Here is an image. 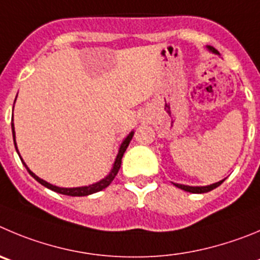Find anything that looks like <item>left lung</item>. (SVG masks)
<instances>
[{"label": "left lung", "instance_id": "left-lung-1", "mask_svg": "<svg viewBox=\"0 0 260 260\" xmlns=\"http://www.w3.org/2000/svg\"><path fill=\"white\" fill-rule=\"evenodd\" d=\"M210 51H213V52L215 53H219L217 50H215L214 47H209ZM224 181V179H223ZM223 181H219L217 182V183H213V185L210 186H205V187H191V186H185V185H178V183H174V186H177L178 188H181V190H185L187 191V192H192V193H204V192H209V191L214 190V188H217L218 186H220L223 183Z\"/></svg>", "mask_w": 260, "mask_h": 260}]
</instances>
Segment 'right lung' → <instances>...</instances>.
Masks as SVG:
<instances>
[{
	"label": "right lung",
	"instance_id": "right-lung-1",
	"mask_svg": "<svg viewBox=\"0 0 260 260\" xmlns=\"http://www.w3.org/2000/svg\"><path fill=\"white\" fill-rule=\"evenodd\" d=\"M11 128H13V138H14V145H15V149L16 151H18V147H16V142H15V131H14V123L11 122ZM133 137V132H131L129 135L127 136V138H125L124 141H123L122 146H120V149H119V154L118 156H116L115 159V163H114V167L113 169H111L110 174H109L106 178H104L103 181L97 182V183H94V185H91V186H86V187H75V188H62V187H56V186L53 185H50V183H47L46 181H43V179L38 178L37 176H36L35 173L31 171H29V168L26 167V164L24 163L23 159H21V161H23V164L25 166L26 171L29 172V174H30L31 177L35 179H37L38 182H40L41 185H43L45 187L50 188V190L55 191V192H59V193H62V195H68V196H87V195H91V193H94V192H99V191L104 190V188L108 187L109 185H110L111 182H113V179L115 178V176L118 174L119 169H120V166H122V157L123 155H124L125 150H127L128 145H129L131 140H132ZM19 154V151H18Z\"/></svg>",
	"mask_w": 260,
	"mask_h": 260
}]
</instances>
